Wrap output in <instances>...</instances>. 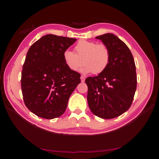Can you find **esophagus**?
Listing matches in <instances>:
<instances>
[{"label": "esophagus", "mask_w": 159, "mask_h": 159, "mask_svg": "<svg viewBox=\"0 0 159 159\" xmlns=\"http://www.w3.org/2000/svg\"><path fill=\"white\" fill-rule=\"evenodd\" d=\"M80 79H81V81H82V82H84V81H85V77L84 76H81Z\"/></svg>", "instance_id": "esophagus-1"}]
</instances>
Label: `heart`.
Listing matches in <instances>:
<instances>
[{
    "label": "heart",
    "instance_id": "1",
    "mask_svg": "<svg viewBox=\"0 0 159 159\" xmlns=\"http://www.w3.org/2000/svg\"><path fill=\"white\" fill-rule=\"evenodd\" d=\"M75 54L69 50L63 53V60L66 66L72 71H80L83 74L94 73L100 74L107 69L110 61V52L103 43L97 44L94 41L80 40L75 46Z\"/></svg>",
    "mask_w": 159,
    "mask_h": 159
}]
</instances>
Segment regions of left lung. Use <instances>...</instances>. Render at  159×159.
<instances>
[{
	"label": "left lung",
	"instance_id": "left-lung-1",
	"mask_svg": "<svg viewBox=\"0 0 159 159\" xmlns=\"http://www.w3.org/2000/svg\"><path fill=\"white\" fill-rule=\"evenodd\" d=\"M95 38L108 47L110 61L103 73L86 79L88 103L95 116L111 119L126 112L132 104L137 88L135 61L127 45L114 34Z\"/></svg>",
	"mask_w": 159,
	"mask_h": 159
}]
</instances>
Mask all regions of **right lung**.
Here are the masks:
<instances>
[{
  "label": "right lung",
  "mask_w": 159,
  "mask_h": 159,
  "mask_svg": "<svg viewBox=\"0 0 159 159\" xmlns=\"http://www.w3.org/2000/svg\"><path fill=\"white\" fill-rule=\"evenodd\" d=\"M76 40L46 34L27 52L21 87L26 106L39 117L53 119L62 116L70 94L81 82L80 74L70 70L63 60V53Z\"/></svg>",
  "instance_id": "obj_1"
}]
</instances>
